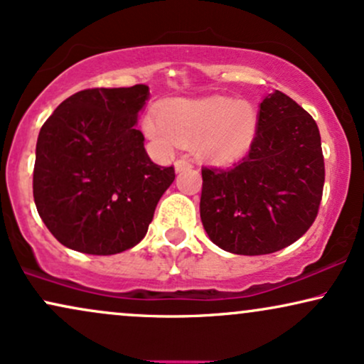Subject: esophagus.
I'll list each match as a JSON object with an SVG mask.
<instances>
[{
	"label": "esophagus",
	"instance_id": "obj_1",
	"mask_svg": "<svg viewBox=\"0 0 364 364\" xmlns=\"http://www.w3.org/2000/svg\"><path fill=\"white\" fill-rule=\"evenodd\" d=\"M194 167V161L191 159H187V156H182V159H178L175 161V170L177 172H182V170H187V168H192Z\"/></svg>",
	"mask_w": 364,
	"mask_h": 364
}]
</instances>
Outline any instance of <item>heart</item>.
I'll use <instances>...</instances> for the list:
<instances>
[{
    "label": "heart",
    "instance_id": "b5f03b06",
    "mask_svg": "<svg viewBox=\"0 0 364 364\" xmlns=\"http://www.w3.org/2000/svg\"><path fill=\"white\" fill-rule=\"evenodd\" d=\"M143 132L168 154L177 145H194L204 160L230 164L245 156L258 132V114L231 97L177 100L143 119Z\"/></svg>",
    "mask_w": 364,
    "mask_h": 364
}]
</instances>
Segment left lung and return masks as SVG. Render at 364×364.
Returning <instances> with one entry per match:
<instances>
[{
    "mask_svg": "<svg viewBox=\"0 0 364 364\" xmlns=\"http://www.w3.org/2000/svg\"><path fill=\"white\" fill-rule=\"evenodd\" d=\"M324 177L316 121L287 94H268L248 155L231 168L203 167L204 230L235 255L284 250L316 221Z\"/></svg>",
    "mask_w": 364,
    "mask_h": 364,
    "instance_id": "obj_1",
    "label": "left lung"
}]
</instances>
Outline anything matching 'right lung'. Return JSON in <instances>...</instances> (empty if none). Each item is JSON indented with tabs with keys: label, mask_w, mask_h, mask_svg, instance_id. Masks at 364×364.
Here are the masks:
<instances>
[{
	"label": "right lung",
	"mask_w": 364,
	"mask_h": 364,
	"mask_svg": "<svg viewBox=\"0 0 364 364\" xmlns=\"http://www.w3.org/2000/svg\"><path fill=\"white\" fill-rule=\"evenodd\" d=\"M148 86L84 89L67 97L38 133L37 210L67 248L116 255L145 237L173 167L148 156L134 128Z\"/></svg>",
	"instance_id": "1"
}]
</instances>
